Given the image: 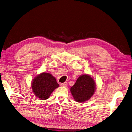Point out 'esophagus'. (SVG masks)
I'll list each match as a JSON object with an SVG mask.
<instances>
[{
    "mask_svg": "<svg viewBox=\"0 0 132 132\" xmlns=\"http://www.w3.org/2000/svg\"><path fill=\"white\" fill-rule=\"evenodd\" d=\"M61 85L62 86H63V87H66L67 86V82H64V83H61Z\"/></svg>",
    "mask_w": 132,
    "mask_h": 132,
    "instance_id": "1",
    "label": "esophagus"
}]
</instances>
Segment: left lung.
Here are the masks:
<instances>
[{
  "label": "left lung",
  "instance_id": "8db88e82",
  "mask_svg": "<svg viewBox=\"0 0 132 132\" xmlns=\"http://www.w3.org/2000/svg\"><path fill=\"white\" fill-rule=\"evenodd\" d=\"M74 99L79 103L89 100L94 94L95 83L90 76L84 75L79 76L71 89Z\"/></svg>",
  "mask_w": 132,
  "mask_h": 132
}]
</instances>
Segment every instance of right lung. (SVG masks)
Masks as SVG:
<instances>
[{
  "mask_svg": "<svg viewBox=\"0 0 132 132\" xmlns=\"http://www.w3.org/2000/svg\"><path fill=\"white\" fill-rule=\"evenodd\" d=\"M59 86L55 77L45 72L37 76L33 79L32 83L34 94L42 100L48 99L52 92Z\"/></svg>",
  "mask_w": 132,
  "mask_h": 132,
  "instance_id": "add662e5",
  "label": "right lung"
}]
</instances>
